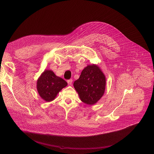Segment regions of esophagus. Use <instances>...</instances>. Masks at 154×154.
Instances as JSON below:
<instances>
[{
  "label": "esophagus",
  "instance_id": "1",
  "mask_svg": "<svg viewBox=\"0 0 154 154\" xmlns=\"http://www.w3.org/2000/svg\"><path fill=\"white\" fill-rule=\"evenodd\" d=\"M67 82H68V83L69 85H72V79H69V80H68L67 81Z\"/></svg>",
  "mask_w": 154,
  "mask_h": 154
}]
</instances>
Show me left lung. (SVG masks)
I'll list each match as a JSON object with an SVG mask.
<instances>
[{
    "mask_svg": "<svg viewBox=\"0 0 154 154\" xmlns=\"http://www.w3.org/2000/svg\"><path fill=\"white\" fill-rule=\"evenodd\" d=\"M106 86V78L97 65H88L81 72L74 87L80 100L88 105L96 103L103 96Z\"/></svg>",
    "mask_w": 154,
    "mask_h": 154,
    "instance_id": "obj_1",
    "label": "left lung"
}]
</instances>
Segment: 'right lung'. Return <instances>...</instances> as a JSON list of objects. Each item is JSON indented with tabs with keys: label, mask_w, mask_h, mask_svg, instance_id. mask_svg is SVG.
I'll use <instances>...</instances> for the list:
<instances>
[{
	"label": "right lung",
	"mask_w": 154,
	"mask_h": 154,
	"mask_svg": "<svg viewBox=\"0 0 154 154\" xmlns=\"http://www.w3.org/2000/svg\"><path fill=\"white\" fill-rule=\"evenodd\" d=\"M67 85L66 82L57 76L52 71L45 70L38 79L36 88L39 96L44 100L51 102Z\"/></svg>",
	"instance_id": "add662e5"
}]
</instances>
